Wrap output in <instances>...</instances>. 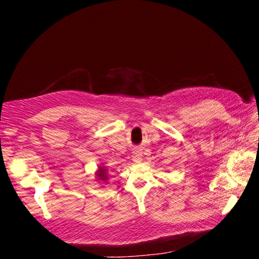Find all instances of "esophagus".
I'll use <instances>...</instances> for the list:
<instances>
[{
	"mask_svg": "<svg viewBox=\"0 0 259 259\" xmlns=\"http://www.w3.org/2000/svg\"><path fill=\"white\" fill-rule=\"evenodd\" d=\"M142 158H143V154L140 151H134L133 152V155H132V160L136 162V163H140L142 162Z\"/></svg>",
	"mask_w": 259,
	"mask_h": 259,
	"instance_id": "34e87169",
	"label": "esophagus"
}]
</instances>
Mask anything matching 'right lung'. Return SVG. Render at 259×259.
Here are the masks:
<instances>
[{"mask_svg":"<svg viewBox=\"0 0 259 259\" xmlns=\"http://www.w3.org/2000/svg\"><path fill=\"white\" fill-rule=\"evenodd\" d=\"M97 175H98L99 179H101V180H107L106 169H104V168H99V170L97 171Z\"/></svg>","mask_w":259,"mask_h":259,"instance_id":"obj_1","label":"right lung"}]
</instances>
